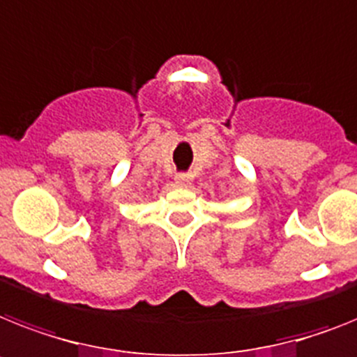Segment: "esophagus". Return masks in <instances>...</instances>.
I'll return each mask as SVG.
<instances>
[{"label":"esophagus","instance_id":"34e87169","mask_svg":"<svg viewBox=\"0 0 357 357\" xmlns=\"http://www.w3.org/2000/svg\"><path fill=\"white\" fill-rule=\"evenodd\" d=\"M175 182L178 185H188L191 182V175H188V173H176Z\"/></svg>","mask_w":357,"mask_h":357}]
</instances>
